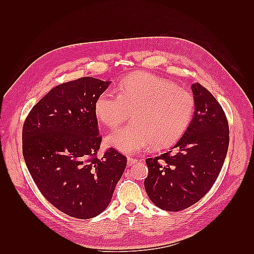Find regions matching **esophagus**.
I'll return each instance as SVG.
<instances>
[{
    "label": "esophagus",
    "instance_id": "34e87169",
    "mask_svg": "<svg viewBox=\"0 0 254 254\" xmlns=\"http://www.w3.org/2000/svg\"><path fill=\"white\" fill-rule=\"evenodd\" d=\"M137 163V159L136 158H133V157H127V166H133Z\"/></svg>",
    "mask_w": 254,
    "mask_h": 254
}]
</instances>
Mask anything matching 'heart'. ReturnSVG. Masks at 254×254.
I'll list each match as a JSON object with an SVG mask.
<instances>
[{"label":"heart","mask_w":254,"mask_h":254,"mask_svg":"<svg viewBox=\"0 0 254 254\" xmlns=\"http://www.w3.org/2000/svg\"><path fill=\"white\" fill-rule=\"evenodd\" d=\"M132 111L131 124L106 137L108 146L134 154L152 146H171L185 135L195 111V99L186 89L149 73H135L120 80L117 96L104 91L94 104L96 118L117 127Z\"/></svg>","instance_id":"1"}]
</instances>
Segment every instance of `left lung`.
Masks as SVG:
<instances>
[{"instance_id":"obj_1","label":"left lung","mask_w":254,"mask_h":254,"mask_svg":"<svg viewBox=\"0 0 254 254\" xmlns=\"http://www.w3.org/2000/svg\"><path fill=\"white\" fill-rule=\"evenodd\" d=\"M195 111L171 150L147 158L144 187L156 206L180 212L192 206L216 181L227 155L229 127L219 102L201 84L192 85Z\"/></svg>"}]
</instances>
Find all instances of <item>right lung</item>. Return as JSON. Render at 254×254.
Returning <instances> with one entry per match:
<instances>
[{
  "instance_id": "right-lung-1",
  "label": "right lung",
  "mask_w": 254,
  "mask_h": 254,
  "mask_svg": "<svg viewBox=\"0 0 254 254\" xmlns=\"http://www.w3.org/2000/svg\"><path fill=\"white\" fill-rule=\"evenodd\" d=\"M110 83L86 76L58 85L24 122L27 168L47 201L71 217L104 212L127 167V157L115 148L97 156L101 136L94 104Z\"/></svg>"
}]
</instances>
